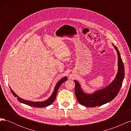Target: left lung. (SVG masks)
Instances as JSON below:
<instances>
[{"label": "left lung", "instance_id": "obj_1", "mask_svg": "<svg viewBox=\"0 0 131 131\" xmlns=\"http://www.w3.org/2000/svg\"><path fill=\"white\" fill-rule=\"evenodd\" d=\"M116 50L118 57V71L114 80L103 89L97 90L92 93L88 94L82 91L79 82L74 80L75 93L78 101L82 105L87 107L100 106L112 101L116 97L122 86L125 77V68L120 53L117 47L113 44Z\"/></svg>", "mask_w": 131, "mask_h": 131}]
</instances>
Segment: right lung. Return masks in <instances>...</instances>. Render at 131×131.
<instances>
[{
  "mask_svg": "<svg viewBox=\"0 0 131 131\" xmlns=\"http://www.w3.org/2000/svg\"><path fill=\"white\" fill-rule=\"evenodd\" d=\"M67 77H65L64 78H63L62 79H61V80L57 82L56 85L55 86L53 92L52 94H51V96L48 99H47V100H46L45 101H42V102H32L30 101H27V100H23V99L18 97L17 95L14 92L13 90L10 88V89L11 93H13L14 97H17V100L19 102H21V103H23V104H25L26 105L31 106L37 107V108H43V107H46V106H47L51 105L54 102L55 99H56V97L57 91L59 89V88L62 85V83L66 81H67Z\"/></svg>",
  "mask_w": 131,
  "mask_h": 131,
  "instance_id": "obj_1",
  "label": "right lung"
}]
</instances>
